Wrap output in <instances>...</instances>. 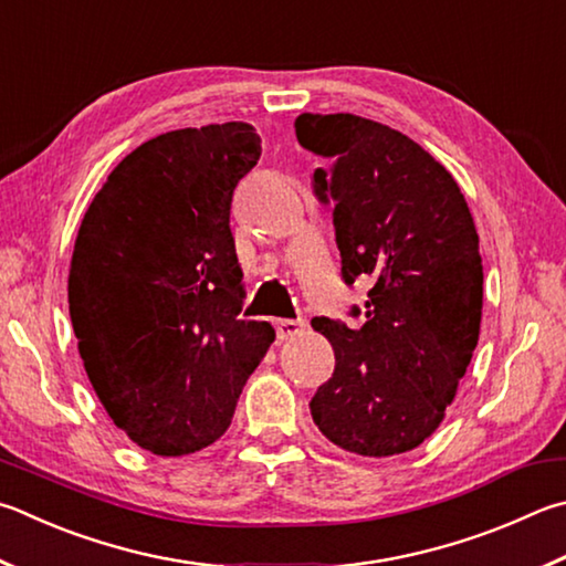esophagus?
<instances>
[{
	"mask_svg": "<svg viewBox=\"0 0 566 566\" xmlns=\"http://www.w3.org/2000/svg\"><path fill=\"white\" fill-rule=\"evenodd\" d=\"M274 326H276V336L284 342V338H294L296 334H300L304 328V322L302 318H276Z\"/></svg>",
	"mask_w": 566,
	"mask_h": 566,
	"instance_id": "esophagus-1",
	"label": "esophagus"
}]
</instances>
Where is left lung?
Listing matches in <instances>:
<instances>
[{
    "label": "left lung",
    "mask_w": 566,
    "mask_h": 566,
    "mask_svg": "<svg viewBox=\"0 0 566 566\" xmlns=\"http://www.w3.org/2000/svg\"><path fill=\"white\" fill-rule=\"evenodd\" d=\"M296 138L324 160L314 195L334 205L342 280H371L361 326L316 316L336 366L312 418L348 453L418 448L453 403L480 336L482 260L453 176L403 133L352 113H302Z\"/></svg>",
    "instance_id": "8db88e82"
}]
</instances>
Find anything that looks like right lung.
I'll return each mask as SVG.
<instances>
[{"label": "right lung", "instance_id": "1", "mask_svg": "<svg viewBox=\"0 0 566 566\" xmlns=\"http://www.w3.org/2000/svg\"><path fill=\"white\" fill-rule=\"evenodd\" d=\"M262 156L250 123L180 128L123 158L88 205L69 314L88 381L133 443L188 455L228 430L274 342L240 318L230 208Z\"/></svg>", "mask_w": 566, "mask_h": 566}]
</instances>
